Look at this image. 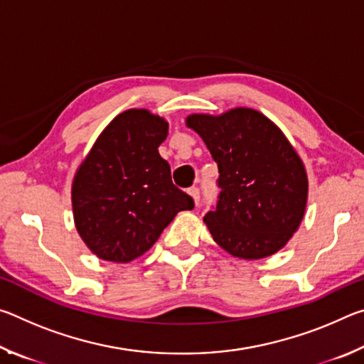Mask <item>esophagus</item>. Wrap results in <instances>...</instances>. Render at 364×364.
I'll use <instances>...</instances> for the list:
<instances>
[{"label":"esophagus","instance_id":"1","mask_svg":"<svg viewBox=\"0 0 364 364\" xmlns=\"http://www.w3.org/2000/svg\"><path fill=\"white\" fill-rule=\"evenodd\" d=\"M188 193H189V196L191 197H193V200H194V204L197 205V204H199V200H200V193H199V189H197V188H189V191H188Z\"/></svg>","mask_w":364,"mask_h":364}]
</instances>
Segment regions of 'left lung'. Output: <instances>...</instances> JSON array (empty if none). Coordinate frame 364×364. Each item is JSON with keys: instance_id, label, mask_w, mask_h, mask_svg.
<instances>
[{"instance_id": "1", "label": "left lung", "mask_w": 364, "mask_h": 364, "mask_svg": "<svg viewBox=\"0 0 364 364\" xmlns=\"http://www.w3.org/2000/svg\"><path fill=\"white\" fill-rule=\"evenodd\" d=\"M186 125L218 165L217 208L204 217L213 241L242 260L281 250L299 230L308 199L305 165L286 134L250 107L191 114Z\"/></svg>"}]
</instances>
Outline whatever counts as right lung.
<instances>
[{
    "instance_id": "obj_1",
    "label": "right lung",
    "mask_w": 364,
    "mask_h": 364,
    "mask_svg": "<svg viewBox=\"0 0 364 364\" xmlns=\"http://www.w3.org/2000/svg\"><path fill=\"white\" fill-rule=\"evenodd\" d=\"M167 134L162 117L147 109L125 110L80 164L72 183L73 221L101 260L128 263L141 257L178 212L194 208L159 154Z\"/></svg>"
}]
</instances>
